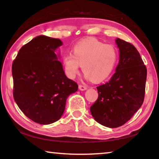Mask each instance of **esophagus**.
I'll list each match as a JSON object with an SVG mask.
<instances>
[{
  "label": "esophagus",
  "instance_id": "obj_1",
  "mask_svg": "<svg viewBox=\"0 0 159 159\" xmlns=\"http://www.w3.org/2000/svg\"><path fill=\"white\" fill-rule=\"evenodd\" d=\"M79 89H80V90H85L87 89V86L85 85L79 84Z\"/></svg>",
  "mask_w": 159,
  "mask_h": 159
}]
</instances>
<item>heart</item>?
<instances>
[{
  "label": "heart",
  "mask_w": 159,
  "mask_h": 159,
  "mask_svg": "<svg viewBox=\"0 0 159 159\" xmlns=\"http://www.w3.org/2000/svg\"><path fill=\"white\" fill-rule=\"evenodd\" d=\"M118 60V52L111 45L104 44L96 39L80 42L74 47L73 54L64 55L66 73L74 78L79 71L80 65L88 79L102 82L111 76Z\"/></svg>",
  "instance_id": "b5f03b06"
}]
</instances>
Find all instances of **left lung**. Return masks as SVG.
<instances>
[{"mask_svg":"<svg viewBox=\"0 0 159 159\" xmlns=\"http://www.w3.org/2000/svg\"><path fill=\"white\" fill-rule=\"evenodd\" d=\"M120 60L108 82L97 87L98 98L90 107L97 122L118 128L128 122L143 104L147 67L138 50L130 43L117 39Z\"/></svg>","mask_w":159,"mask_h":159,"instance_id":"1","label":"left lung"}]
</instances>
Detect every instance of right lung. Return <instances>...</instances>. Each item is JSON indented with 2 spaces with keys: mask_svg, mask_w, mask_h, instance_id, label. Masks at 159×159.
I'll use <instances>...</instances> for the list:
<instances>
[{
  "mask_svg": "<svg viewBox=\"0 0 159 159\" xmlns=\"http://www.w3.org/2000/svg\"><path fill=\"white\" fill-rule=\"evenodd\" d=\"M60 39L39 36L23 45L13 61V97L26 116L39 124L57 121L77 83L66 76L55 50Z\"/></svg>",
  "mask_w": 159,
  "mask_h": 159,
  "instance_id": "right-lung-1",
  "label": "right lung"
}]
</instances>
